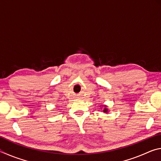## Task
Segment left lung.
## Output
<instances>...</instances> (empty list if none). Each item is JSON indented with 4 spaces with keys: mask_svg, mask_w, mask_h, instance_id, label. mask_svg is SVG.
<instances>
[{
    "mask_svg": "<svg viewBox=\"0 0 161 161\" xmlns=\"http://www.w3.org/2000/svg\"><path fill=\"white\" fill-rule=\"evenodd\" d=\"M102 107H103V113H106V114H108V111H109V110H108L107 106V105H102Z\"/></svg>",
    "mask_w": 161,
    "mask_h": 161,
    "instance_id": "1",
    "label": "left lung"
}]
</instances>
